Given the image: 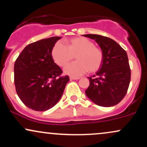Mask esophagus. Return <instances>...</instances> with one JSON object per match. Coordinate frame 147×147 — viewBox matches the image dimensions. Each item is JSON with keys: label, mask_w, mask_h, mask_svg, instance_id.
Listing matches in <instances>:
<instances>
[{"label": "esophagus", "mask_w": 147, "mask_h": 147, "mask_svg": "<svg viewBox=\"0 0 147 147\" xmlns=\"http://www.w3.org/2000/svg\"><path fill=\"white\" fill-rule=\"evenodd\" d=\"M70 80H77V79H79L80 78L79 77H70Z\"/></svg>", "instance_id": "obj_1"}]
</instances>
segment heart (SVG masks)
I'll return each instance as SVG.
<instances>
[{"instance_id":"obj_1","label":"heart","mask_w":147,"mask_h":147,"mask_svg":"<svg viewBox=\"0 0 147 147\" xmlns=\"http://www.w3.org/2000/svg\"><path fill=\"white\" fill-rule=\"evenodd\" d=\"M77 61L67 65L64 72L67 75L79 77L89 72H95L102 66L104 54L101 48L95 46L88 38L79 36L68 41V45L62 42L55 43L52 50V57L59 66L64 67L74 59Z\"/></svg>"}]
</instances>
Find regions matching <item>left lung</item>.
Masks as SVG:
<instances>
[{"mask_svg": "<svg viewBox=\"0 0 147 147\" xmlns=\"http://www.w3.org/2000/svg\"><path fill=\"white\" fill-rule=\"evenodd\" d=\"M98 43L104 54L101 68L88 77L87 97L97 105L110 107L117 104L126 95L131 81V69L125 50L116 41L98 34H85Z\"/></svg>", "mask_w": 147, "mask_h": 147, "instance_id": "obj_1", "label": "left lung"}]
</instances>
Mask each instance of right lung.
Segmentation results:
<instances>
[{
	"mask_svg": "<svg viewBox=\"0 0 147 147\" xmlns=\"http://www.w3.org/2000/svg\"><path fill=\"white\" fill-rule=\"evenodd\" d=\"M61 37L54 36L27 45L14 63V84L17 95L25 106L45 111L59 101L69 82L54 61L52 50Z\"/></svg>",
	"mask_w": 147,
	"mask_h": 147,
	"instance_id": "obj_1",
	"label": "right lung"
}]
</instances>
